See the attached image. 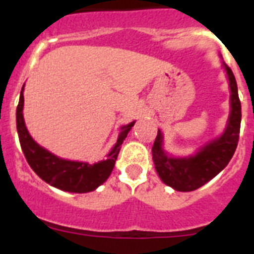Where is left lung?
<instances>
[{"instance_id":"8db88e82","label":"left lung","mask_w":254,"mask_h":254,"mask_svg":"<svg viewBox=\"0 0 254 254\" xmlns=\"http://www.w3.org/2000/svg\"><path fill=\"white\" fill-rule=\"evenodd\" d=\"M225 67L230 85V114L224 133L216 140L206 143L192 156L172 158L163 150V134L158 129V136L152 146V160L161 181L169 187L181 192H190L202 187L216 177L230 161L239 141L242 121L241 100L238 86L230 67Z\"/></svg>"}]
</instances>
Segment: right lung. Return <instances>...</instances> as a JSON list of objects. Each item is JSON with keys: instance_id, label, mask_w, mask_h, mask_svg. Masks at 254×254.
Listing matches in <instances>:
<instances>
[{"instance_id": "obj_1", "label": "right lung", "mask_w": 254, "mask_h": 254, "mask_svg": "<svg viewBox=\"0 0 254 254\" xmlns=\"http://www.w3.org/2000/svg\"><path fill=\"white\" fill-rule=\"evenodd\" d=\"M22 91H24V86L20 93V100L16 108V128L22 152L25 155L26 161L31 169L48 185L61 190H66V192L86 193L103 185L108 177L111 176L117 156L120 154L121 145L123 143V140L127 137L129 129L133 127L134 122L123 126L121 128L118 140L111 152L108 154L107 160L95 164L64 160L39 146L29 134L25 122H24V116H22V108H24Z\"/></svg>"}]
</instances>
